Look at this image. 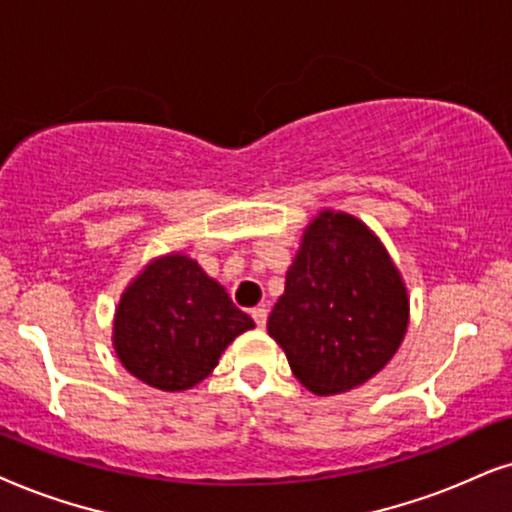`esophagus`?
<instances>
[{"label":"esophagus","instance_id":"34e87169","mask_svg":"<svg viewBox=\"0 0 512 512\" xmlns=\"http://www.w3.org/2000/svg\"><path fill=\"white\" fill-rule=\"evenodd\" d=\"M250 313H252V320H255L257 327H264V325H267V316H269V311L264 309V306H257V309H252Z\"/></svg>","mask_w":512,"mask_h":512}]
</instances>
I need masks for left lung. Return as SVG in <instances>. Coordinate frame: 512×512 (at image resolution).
<instances>
[{
  "mask_svg": "<svg viewBox=\"0 0 512 512\" xmlns=\"http://www.w3.org/2000/svg\"><path fill=\"white\" fill-rule=\"evenodd\" d=\"M407 320L403 276L379 238L358 217L323 210L304 229L267 330L311 393L337 395L384 370Z\"/></svg>",
  "mask_w": 512,
  "mask_h": 512,
  "instance_id": "1",
  "label": "left lung"
}]
</instances>
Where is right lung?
Instances as JSON below:
<instances>
[{
    "mask_svg": "<svg viewBox=\"0 0 512 512\" xmlns=\"http://www.w3.org/2000/svg\"><path fill=\"white\" fill-rule=\"evenodd\" d=\"M255 323L192 257L152 260L114 313V351L133 377L159 391H187L215 370L222 351Z\"/></svg>",
    "mask_w": 512,
    "mask_h": 512,
    "instance_id": "obj_1",
    "label": "right lung"
}]
</instances>
